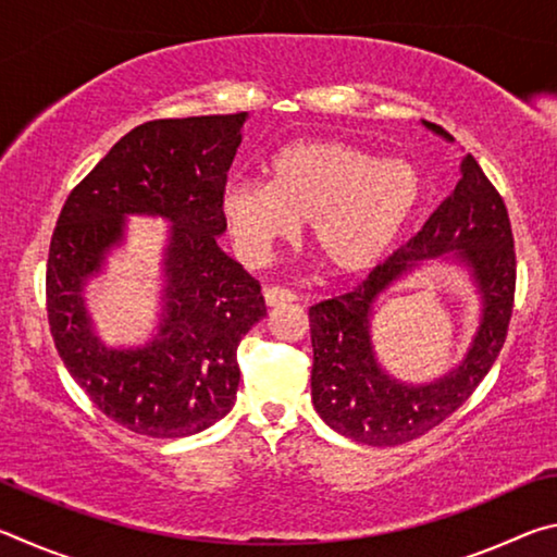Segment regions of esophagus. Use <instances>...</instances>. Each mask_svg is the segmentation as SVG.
I'll return each mask as SVG.
<instances>
[{
    "mask_svg": "<svg viewBox=\"0 0 557 557\" xmlns=\"http://www.w3.org/2000/svg\"><path fill=\"white\" fill-rule=\"evenodd\" d=\"M262 297H265L268 307H277V305H287V301H295L297 295L287 287H265L262 289Z\"/></svg>",
    "mask_w": 557,
    "mask_h": 557,
    "instance_id": "34e87169",
    "label": "esophagus"
}]
</instances>
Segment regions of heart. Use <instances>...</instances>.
Segmentation results:
<instances>
[{
  "label": "heart",
  "mask_w": 557,
  "mask_h": 557,
  "mask_svg": "<svg viewBox=\"0 0 557 557\" xmlns=\"http://www.w3.org/2000/svg\"><path fill=\"white\" fill-rule=\"evenodd\" d=\"M422 199V178L405 159H379L342 139L297 143L270 159L268 184L233 182L223 213L240 256L265 262L307 221L309 245L336 275L383 260Z\"/></svg>",
  "instance_id": "b5f03b06"
}]
</instances>
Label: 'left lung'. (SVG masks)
<instances>
[{"instance_id":"8db88e82","label":"left lung","mask_w":557,"mask_h":557,"mask_svg":"<svg viewBox=\"0 0 557 557\" xmlns=\"http://www.w3.org/2000/svg\"><path fill=\"white\" fill-rule=\"evenodd\" d=\"M425 125L451 139L440 125ZM455 251L468 262L485 309L475 344L459 370L430 386L398 384L374 361L370 314L391 281L422 259ZM516 295L511 221L496 186L467 154L461 178L418 235L395 250L361 285L309 309L314 366L312 400L329 428L361 445L393 447L445 422L492 369L508 334Z\"/></svg>"}]
</instances>
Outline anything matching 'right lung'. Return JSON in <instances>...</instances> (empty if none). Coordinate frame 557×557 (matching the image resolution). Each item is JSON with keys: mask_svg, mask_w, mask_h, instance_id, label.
<instances>
[{"mask_svg": "<svg viewBox=\"0 0 557 557\" xmlns=\"http://www.w3.org/2000/svg\"><path fill=\"white\" fill-rule=\"evenodd\" d=\"M248 112L152 120L127 132L65 199L46 262V312L73 381L137 435H196L235 403L238 344L265 317L260 282L225 256L223 194ZM125 212L172 220L165 319L145 349H106L82 282L121 237Z\"/></svg>", "mask_w": 557, "mask_h": 557, "instance_id": "right-lung-1", "label": "right lung"}]
</instances>
